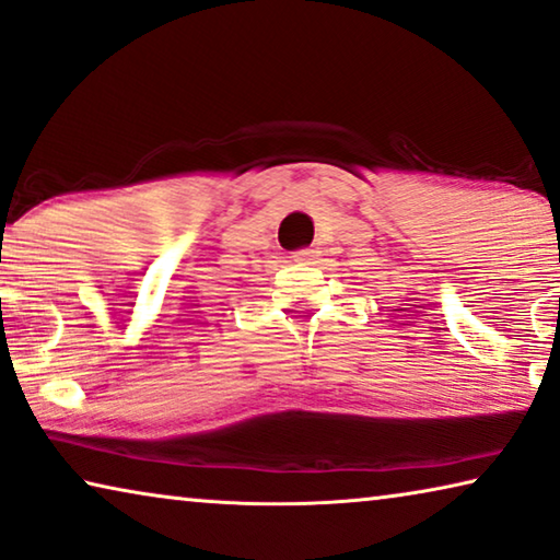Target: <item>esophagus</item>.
<instances>
[{
    "label": "esophagus",
    "instance_id": "obj_1",
    "mask_svg": "<svg viewBox=\"0 0 560 560\" xmlns=\"http://www.w3.org/2000/svg\"><path fill=\"white\" fill-rule=\"evenodd\" d=\"M291 261L301 264V266H312V264H316V252L314 248H301V252L291 254Z\"/></svg>",
    "mask_w": 560,
    "mask_h": 560
}]
</instances>
